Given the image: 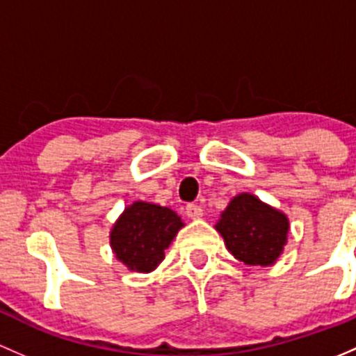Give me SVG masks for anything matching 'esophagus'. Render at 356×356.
I'll use <instances>...</instances> for the list:
<instances>
[{
  "instance_id": "obj_1",
  "label": "esophagus",
  "mask_w": 356,
  "mask_h": 356,
  "mask_svg": "<svg viewBox=\"0 0 356 356\" xmlns=\"http://www.w3.org/2000/svg\"><path fill=\"white\" fill-rule=\"evenodd\" d=\"M185 214L188 216L190 219H200L202 218V207H200V205H197V204H186V207H185Z\"/></svg>"
}]
</instances>
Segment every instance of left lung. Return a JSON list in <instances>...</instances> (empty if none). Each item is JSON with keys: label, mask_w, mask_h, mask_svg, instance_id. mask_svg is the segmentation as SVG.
<instances>
[{"label": "left lung", "mask_w": 356, "mask_h": 356, "mask_svg": "<svg viewBox=\"0 0 356 356\" xmlns=\"http://www.w3.org/2000/svg\"><path fill=\"white\" fill-rule=\"evenodd\" d=\"M216 229L234 259L248 266H270L283 254L289 221L252 193H240L225 209Z\"/></svg>", "instance_id": "obj_1"}]
</instances>
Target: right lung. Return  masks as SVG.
<instances>
[{
  "instance_id": "right-lung-1",
  "label": "right lung",
  "mask_w": 356,
  "mask_h": 356,
  "mask_svg": "<svg viewBox=\"0 0 356 356\" xmlns=\"http://www.w3.org/2000/svg\"><path fill=\"white\" fill-rule=\"evenodd\" d=\"M181 226V218L170 207L138 200L128 205L115 222L109 243L128 269L151 273L163 262L164 250Z\"/></svg>"
}]
</instances>
